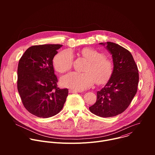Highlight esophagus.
I'll list each match as a JSON object with an SVG mask.
<instances>
[{"label":"esophagus","instance_id":"34e87169","mask_svg":"<svg viewBox=\"0 0 155 155\" xmlns=\"http://www.w3.org/2000/svg\"><path fill=\"white\" fill-rule=\"evenodd\" d=\"M69 93H80L81 92L80 91H77V90H69Z\"/></svg>","mask_w":155,"mask_h":155}]
</instances>
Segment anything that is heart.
Returning a JSON list of instances; mask_svg holds the SVG:
<instances>
[{
	"label": "heart",
	"instance_id": "obj_1",
	"mask_svg": "<svg viewBox=\"0 0 155 155\" xmlns=\"http://www.w3.org/2000/svg\"><path fill=\"white\" fill-rule=\"evenodd\" d=\"M81 54L89 61L84 73L72 72L64 75L61 79V84L71 89L83 91L91 87L94 83L101 84L111 77L114 65L112 61L96 50L86 48L83 49ZM74 63V55L70 50L58 53L53 59L54 69L63 73L71 69Z\"/></svg>",
	"mask_w": 155,
	"mask_h": 155
}]
</instances>
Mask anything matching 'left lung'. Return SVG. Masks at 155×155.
<instances>
[{
	"label": "left lung",
	"mask_w": 155,
	"mask_h": 155,
	"mask_svg": "<svg viewBox=\"0 0 155 155\" xmlns=\"http://www.w3.org/2000/svg\"><path fill=\"white\" fill-rule=\"evenodd\" d=\"M100 44L106 45L112 54L114 71L105 86L97 92L96 102L89 109L97 116L112 117L123 113L135 96L139 79V71L127 50L113 42Z\"/></svg>",
	"instance_id": "obj_1"
}]
</instances>
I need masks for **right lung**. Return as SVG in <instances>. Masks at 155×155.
Segmentation results:
<instances>
[{"label":"right lung","instance_id":"1","mask_svg":"<svg viewBox=\"0 0 155 155\" xmlns=\"http://www.w3.org/2000/svg\"><path fill=\"white\" fill-rule=\"evenodd\" d=\"M62 45H34L21 56L18 67L17 87L25 108L40 118L58 114L68 96V89L58 87L53 65Z\"/></svg>","mask_w":155,"mask_h":155}]
</instances>
